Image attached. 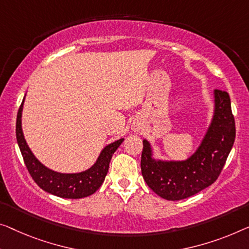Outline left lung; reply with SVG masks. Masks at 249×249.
I'll use <instances>...</instances> for the list:
<instances>
[{
	"label": "left lung",
	"instance_id": "left-lung-1",
	"mask_svg": "<svg viewBox=\"0 0 249 249\" xmlns=\"http://www.w3.org/2000/svg\"><path fill=\"white\" fill-rule=\"evenodd\" d=\"M235 118L228 92L214 90V114L201 145L185 161H157L143 141L141 170L146 184L163 199L181 200L198 194L218 179L235 142Z\"/></svg>",
	"mask_w": 249,
	"mask_h": 249
}]
</instances>
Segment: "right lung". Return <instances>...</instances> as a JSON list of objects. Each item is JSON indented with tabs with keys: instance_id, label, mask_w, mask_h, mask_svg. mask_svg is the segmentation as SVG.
Segmentation results:
<instances>
[{
	"instance_id": "right-lung-1",
	"label": "right lung",
	"mask_w": 249,
	"mask_h": 249,
	"mask_svg": "<svg viewBox=\"0 0 249 249\" xmlns=\"http://www.w3.org/2000/svg\"><path fill=\"white\" fill-rule=\"evenodd\" d=\"M24 102V101H23ZM22 102L17 116V141L20 147L21 154L23 157L24 164L27 166L30 176L35 180L42 190L49 192L60 198L80 199L94 194L103 184L107 172H108L109 162L114 152L121 145L124 139H121L102 151L98 160L90 169L80 173H59L48 169L36 160L32 154L27 142H25L23 132L21 127L22 116Z\"/></svg>"
}]
</instances>
